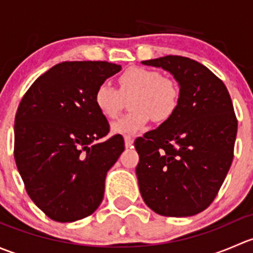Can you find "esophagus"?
<instances>
[{
  "label": "esophagus",
  "mask_w": 253,
  "mask_h": 253,
  "mask_svg": "<svg viewBox=\"0 0 253 253\" xmlns=\"http://www.w3.org/2000/svg\"><path fill=\"white\" fill-rule=\"evenodd\" d=\"M132 144H133V138H132L131 136H125V145L128 148L131 147Z\"/></svg>",
  "instance_id": "34e87169"
}]
</instances>
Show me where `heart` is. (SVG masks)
Segmentation results:
<instances>
[{
  "instance_id": "obj_1",
  "label": "heart",
  "mask_w": 253,
  "mask_h": 253,
  "mask_svg": "<svg viewBox=\"0 0 253 253\" xmlns=\"http://www.w3.org/2000/svg\"><path fill=\"white\" fill-rule=\"evenodd\" d=\"M129 99V109L125 116L112 125L120 134L141 132L154 119L163 122L174 115L180 101V89L174 79L164 77L159 71L145 67H131L119 77V90L109 82H103L94 91V104L106 119L120 114L125 99Z\"/></svg>"
}]
</instances>
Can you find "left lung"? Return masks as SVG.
Returning <instances> with one entry per match:
<instances>
[{"instance_id": "1", "label": "left lung", "mask_w": 253, "mask_h": 253, "mask_svg": "<svg viewBox=\"0 0 253 253\" xmlns=\"http://www.w3.org/2000/svg\"><path fill=\"white\" fill-rule=\"evenodd\" d=\"M142 63L169 71L180 101L170 119L134 142L139 191L160 215H195L213 202L233 163L237 119L230 94L221 79L188 57Z\"/></svg>"}]
</instances>
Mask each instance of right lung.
<instances>
[{"label": "right lung", "instance_id": "right-lung-1", "mask_svg": "<svg viewBox=\"0 0 253 253\" xmlns=\"http://www.w3.org/2000/svg\"><path fill=\"white\" fill-rule=\"evenodd\" d=\"M121 66L57 63L30 85L14 119V160L25 190L50 219L70 223L100 206L109 169L125 150L94 104L96 86Z\"/></svg>", "mask_w": 253, "mask_h": 253}]
</instances>
